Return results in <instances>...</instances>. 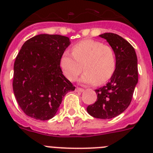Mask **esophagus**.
<instances>
[{
	"instance_id": "esophagus-1",
	"label": "esophagus",
	"mask_w": 153,
	"mask_h": 153,
	"mask_svg": "<svg viewBox=\"0 0 153 153\" xmlns=\"http://www.w3.org/2000/svg\"><path fill=\"white\" fill-rule=\"evenodd\" d=\"M76 90L77 92H83V91H84V90H83V88H80V87H76Z\"/></svg>"
}]
</instances>
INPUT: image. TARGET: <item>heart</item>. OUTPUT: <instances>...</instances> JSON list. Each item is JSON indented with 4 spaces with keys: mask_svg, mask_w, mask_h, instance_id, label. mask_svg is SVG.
<instances>
[{
    "mask_svg": "<svg viewBox=\"0 0 153 153\" xmlns=\"http://www.w3.org/2000/svg\"><path fill=\"white\" fill-rule=\"evenodd\" d=\"M71 51L72 54L65 52L60 60L63 74L70 81L75 80L83 69L81 81L89 84L106 83L114 74L116 58L110 46L86 39L74 44Z\"/></svg>",
    "mask_w": 153,
    "mask_h": 153,
    "instance_id": "b5f03b06",
    "label": "heart"
}]
</instances>
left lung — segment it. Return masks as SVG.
<instances>
[{
	"label": "left lung",
	"instance_id": "1",
	"mask_svg": "<svg viewBox=\"0 0 153 153\" xmlns=\"http://www.w3.org/2000/svg\"><path fill=\"white\" fill-rule=\"evenodd\" d=\"M113 48L116 56L114 74L106 86L96 90L97 100L86 110L94 118L111 119L127 109L138 83L137 56L132 45L116 33L100 35Z\"/></svg>",
	"mask_w": 153,
	"mask_h": 153
}]
</instances>
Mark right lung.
I'll use <instances>...</instances> for the list:
<instances>
[{"label":"right lung","instance_id":"1","mask_svg":"<svg viewBox=\"0 0 153 153\" xmlns=\"http://www.w3.org/2000/svg\"><path fill=\"white\" fill-rule=\"evenodd\" d=\"M69 37L39 34L27 40L13 65V90L27 116L47 120L54 117L66 93L75 86L65 77L60 60Z\"/></svg>","mask_w":153,"mask_h":153}]
</instances>
